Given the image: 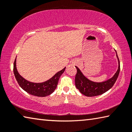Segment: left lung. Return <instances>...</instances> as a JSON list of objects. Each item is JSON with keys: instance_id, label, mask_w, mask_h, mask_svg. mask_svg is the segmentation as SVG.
<instances>
[{"instance_id": "obj_1", "label": "left lung", "mask_w": 132, "mask_h": 132, "mask_svg": "<svg viewBox=\"0 0 132 132\" xmlns=\"http://www.w3.org/2000/svg\"><path fill=\"white\" fill-rule=\"evenodd\" d=\"M117 56L119 63L118 70L111 79L104 82H96L90 81L82 75L77 67L75 66L77 69V73L75 77V85L80 92L87 97H94L101 95L112 87L117 81L120 71V62L117 53Z\"/></svg>"}]
</instances>
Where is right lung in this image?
<instances>
[{
  "label": "right lung",
  "instance_id": "add662e5",
  "mask_svg": "<svg viewBox=\"0 0 132 132\" xmlns=\"http://www.w3.org/2000/svg\"><path fill=\"white\" fill-rule=\"evenodd\" d=\"M65 68H64L62 70L58 71L52 78L47 81L40 83H35V82L27 81L19 75L17 70L16 59H15L13 66V72L19 86L27 93L37 97H46L51 94L55 91L57 87L59 77L64 72Z\"/></svg>",
  "mask_w": 132,
  "mask_h": 132
}]
</instances>
